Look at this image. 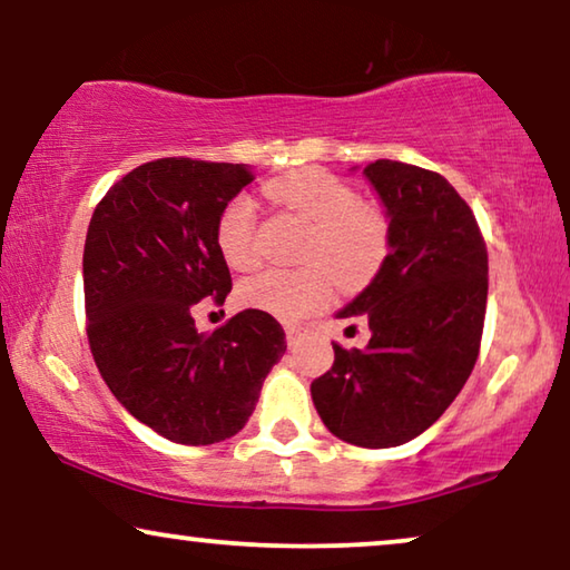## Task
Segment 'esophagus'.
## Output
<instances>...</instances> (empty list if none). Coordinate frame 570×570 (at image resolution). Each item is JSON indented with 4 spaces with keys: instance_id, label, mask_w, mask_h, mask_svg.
Returning <instances> with one entry per match:
<instances>
[{
    "instance_id": "esophagus-1",
    "label": "esophagus",
    "mask_w": 570,
    "mask_h": 570,
    "mask_svg": "<svg viewBox=\"0 0 570 570\" xmlns=\"http://www.w3.org/2000/svg\"><path fill=\"white\" fill-rule=\"evenodd\" d=\"M303 332H306V326H301V324H285V337H287V345H295V340H298Z\"/></svg>"
}]
</instances>
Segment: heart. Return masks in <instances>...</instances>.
<instances>
[{
	"mask_svg": "<svg viewBox=\"0 0 570 570\" xmlns=\"http://www.w3.org/2000/svg\"><path fill=\"white\" fill-rule=\"evenodd\" d=\"M269 197L306 217L311 233L298 269H264L238 287L246 308L293 322L322 308L342 287L368 285L384 267L392 230L381 209L363 205L357 191L322 168L293 170L269 181ZM215 244L228 267L246 272L259 264L256 205L248 194H236L217 215Z\"/></svg>",
	"mask_w": 570,
	"mask_h": 570,
	"instance_id": "heart-1",
	"label": "heart"
}]
</instances>
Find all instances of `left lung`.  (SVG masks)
I'll use <instances>...</instances> for the list:
<instances>
[{
    "label": "left lung",
    "instance_id": "obj_1",
    "mask_svg": "<svg viewBox=\"0 0 570 570\" xmlns=\"http://www.w3.org/2000/svg\"><path fill=\"white\" fill-rule=\"evenodd\" d=\"M363 176L386 209L392 244L337 318L363 316L371 340L363 350L334 345L311 400L340 441L389 449L428 431L470 379L485 324L488 248L443 176L400 160L368 163Z\"/></svg>",
    "mask_w": 570,
    "mask_h": 570
}]
</instances>
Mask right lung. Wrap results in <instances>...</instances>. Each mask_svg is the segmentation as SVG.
<instances>
[{
	"label": "right lung",
	"mask_w": 570,
	"mask_h": 570,
	"mask_svg": "<svg viewBox=\"0 0 570 570\" xmlns=\"http://www.w3.org/2000/svg\"><path fill=\"white\" fill-rule=\"evenodd\" d=\"M254 181L244 163L160 158L114 184L82 254L92 357L121 407L186 446L236 435L285 355V332L246 308L199 332L194 306L225 303L230 272L215 244L223 205Z\"/></svg>",
	"instance_id": "right-lung-1"
}]
</instances>
